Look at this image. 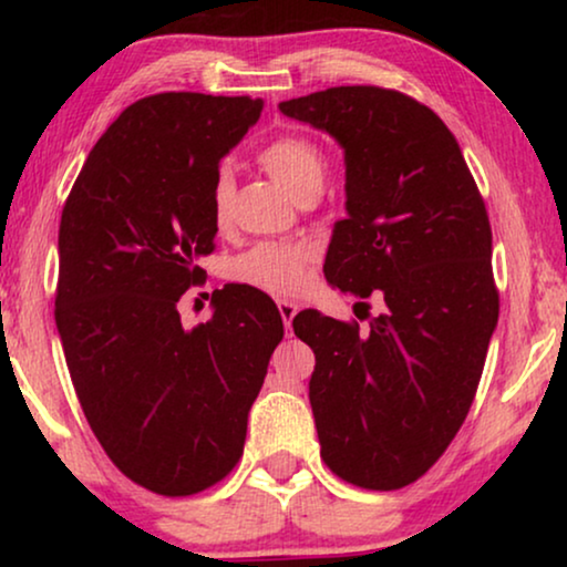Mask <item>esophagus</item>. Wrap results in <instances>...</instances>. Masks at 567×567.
<instances>
[{
	"instance_id": "34e87169",
	"label": "esophagus",
	"mask_w": 567,
	"mask_h": 567,
	"mask_svg": "<svg viewBox=\"0 0 567 567\" xmlns=\"http://www.w3.org/2000/svg\"><path fill=\"white\" fill-rule=\"evenodd\" d=\"M278 312H281V320H284V330H286V336H291V320L293 317H297V312H299V307L293 305V301H278Z\"/></svg>"
}]
</instances>
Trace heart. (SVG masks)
<instances>
[{
	"label": "heart",
	"instance_id": "b5f03b06",
	"mask_svg": "<svg viewBox=\"0 0 567 567\" xmlns=\"http://www.w3.org/2000/svg\"><path fill=\"white\" fill-rule=\"evenodd\" d=\"M258 159L266 167V173L293 200L307 196V193H320L324 175H328L322 152L305 136H278L260 152ZM229 198L231 175L227 169H219L212 185V208L216 221L227 216ZM309 260H312V252L301 245L262 243L250 247L245 255H239L235 262V274L247 284L260 286V289L293 293L307 281Z\"/></svg>",
	"mask_w": 567,
	"mask_h": 567
}]
</instances>
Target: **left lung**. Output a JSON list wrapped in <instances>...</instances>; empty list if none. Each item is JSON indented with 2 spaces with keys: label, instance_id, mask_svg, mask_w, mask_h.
I'll return each instance as SVG.
<instances>
[{
  "label": "left lung",
  "instance_id": "8db88e82",
  "mask_svg": "<svg viewBox=\"0 0 567 567\" xmlns=\"http://www.w3.org/2000/svg\"><path fill=\"white\" fill-rule=\"evenodd\" d=\"M278 107L346 154V219L324 278L384 301L367 332L317 309L293 317L315 351L322 460L348 483L398 491L452 444L498 324L485 200L446 123L402 92L355 84Z\"/></svg>",
  "mask_w": 567,
  "mask_h": 567
}]
</instances>
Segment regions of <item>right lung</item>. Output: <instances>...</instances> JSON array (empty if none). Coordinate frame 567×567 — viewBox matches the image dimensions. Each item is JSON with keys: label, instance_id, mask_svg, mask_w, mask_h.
Instances as JSON below:
<instances>
[{"label": "right lung", "instance_id": "right-lung-1", "mask_svg": "<svg viewBox=\"0 0 567 567\" xmlns=\"http://www.w3.org/2000/svg\"><path fill=\"white\" fill-rule=\"evenodd\" d=\"M260 97L162 92L128 105L90 152L59 227L56 328L92 433L128 480L193 495L243 456L284 322L252 286L212 293L185 328L177 301L214 252L219 162Z\"/></svg>", "mask_w": 567, "mask_h": 567}]
</instances>
